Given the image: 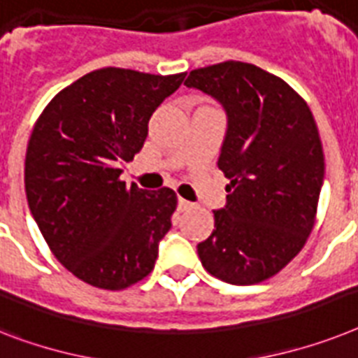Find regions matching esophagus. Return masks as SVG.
<instances>
[{"label": "esophagus", "mask_w": 358, "mask_h": 358, "mask_svg": "<svg viewBox=\"0 0 358 358\" xmlns=\"http://www.w3.org/2000/svg\"><path fill=\"white\" fill-rule=\"evenodd\" d=\"M190 206H192L190 201L182 199V197H179V199H177V208H179V210H181V212L188 210V208H190Z\"/></svg>", "instance_id": "obj_1"}]
</instances>
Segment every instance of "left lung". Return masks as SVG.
I'll return each instance as SVG.
<instances>
[{
	"mask_svg": "<svg viewBox=\"0 0 358 358\" xmlns=\"http://www.w3.org/2000/svg\"><path fill=\"white\" fill-rule=\"evenodd\" d=\"M185 85L212 94L229 117L217 161L229 196L197 245L201 264L227 283L265 282L303 249L317 221L326 170L317 122L287 82L247 62L194 69Z\"/></svg>",
	"mask_w": 358,
	"mask_h": 358,
	"instance_id": "obj_1",
	"label": "left lung"
}]
</instances>
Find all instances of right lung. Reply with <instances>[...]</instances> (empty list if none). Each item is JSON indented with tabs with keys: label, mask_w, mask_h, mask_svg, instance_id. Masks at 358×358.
<instances>
[{
	"label": "right lung",
	"mask_w": 358,
	"mask_h": 358,
	"mask_svg": "<svg viewBox=\"0 0 358 358\" xmlns=\"http://www.w3.org/2000/svg\"><path fill=\"white\" fill-rule=\"evenodd\" d=\"M185 76L91 71L56 94L32 128L29 208L55 258L93 287L122 291L155 267L176 192L128 186L120 166L143 150L148 120Z\"/></svg>",
	"instance_id": "obj_1"
}]
</instances>
